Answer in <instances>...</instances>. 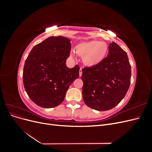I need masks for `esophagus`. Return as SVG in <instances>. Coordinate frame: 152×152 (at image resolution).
<instances>
[{"label": "esophagus", "mask_w": 152, "mask_h": 152, "mask_svg": "<svg viewBox=\"0 0 152 152\" xmlns=\"http://www.w3.org/2000/svg\"><path fill=\"white\" fill-rule=\"evenodd\" d=\"M82 75V68H80L79 70V76L80 77Z\"/></svg>", "instance_id": "1"}]
</instances>
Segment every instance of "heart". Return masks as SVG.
Masks as SVG:
<instances>
[{"label":"heart","mask_w":152,"mask_h":152,"mask_svg":"<svg viewBox=\"0 0 152 152\" xmlns=\"http://www.w3.org/2000/svg\"><path fill=\"white\" fill-rule=\"evenodd\" d=\"M75 53L82 56V61L85 65L94 67L102 63L108 53V48L107 44L99 40H91L78 44L75 47ZM75 53L72 50L70 56L76 59Z\"/></svg>","instance_id":"heart-1"}]
</instances>
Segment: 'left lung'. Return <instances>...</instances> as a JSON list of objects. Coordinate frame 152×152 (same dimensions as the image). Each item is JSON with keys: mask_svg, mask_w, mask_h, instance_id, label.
Wrapping results in <instances>:
<instances>
[{"mask_svg": "<svg viewBox=\"0 0 152 152\" xmlns=\"http://www.w3.org/2000/svg\"><path fill=\"white\" fill-rule=\"evenodd\" d=\"M131 77L127 53L112 42L109 44L107 57L102 63L82 69V96L85 104L98 111L114 108L126 96Z\"/></svg>", "mask_w": 152, "mask_h": 152, "instance_id": "obj_1", "label": "left lung"}]
</instances>
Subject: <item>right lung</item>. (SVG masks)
Instances as JSON below:
<instances>
[{
	"mask_svg": "<svg viewBox=\"0 0 152 152\" xmlns=\"http://www.w3.org/2000/svg\"><path fill=\"white\" fill-rule=\"evenodd\" d=\"M70 40L50 37L36 45L25 62L23 80L31 100L45 108L56 107L65 99L68 87L79 77L80 68H69Z\"/></svg>",
	"mask_w": 152,
	"mask_h": 152,
	"instance_id": "1",
	"label": "right lung"
}]
</instances>
